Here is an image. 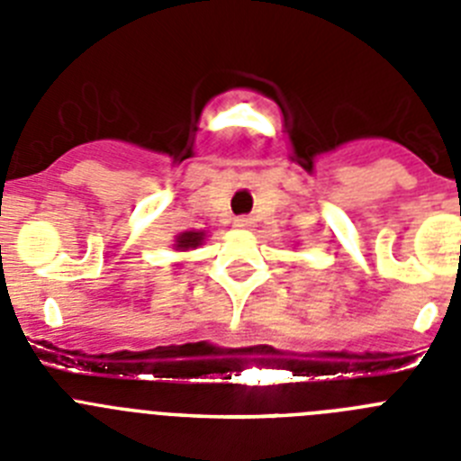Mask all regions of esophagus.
<instances>
[{
	"label": "esophagus",
	"mask_w": 461,
	"mask_h": 461,
	"mask_svg": "<svg viewBox=\"0 0 461 461\" xmlns=\"http://www.w3.org/2000/svg\"><path fill=\"white\" fill-rule=\"evenodd\" d=\"M233 223L238 228H251V226H254V219H251V217H235Z\"/></svg>",
	"instance_id": "obj_1"
}]
</instances>
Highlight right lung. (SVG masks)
I'll list each match as a JSON object with an SVG mask.
<instances>
[{
    "label": "right lung",
    "mask_w": 461,
    "mask_h": 461,
    "mask_svg": "<svg viewBox=\"0 0 461 461\" xmlns=\"http://www.w3.org/2000/svg\"><path fill=\"white\" fill-rule=\"evenodd\" d=\"M203 238H205V233H201V230H186V233L177 235L175 247H177V249H195V247L203 242Z\"/></svg>",
    "instance_id": "add662e5"
}]
</instances>
